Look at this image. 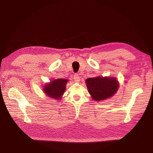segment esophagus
Here are the masks:
<instances>
[{
  "mask_svg": "<svg viewBox=\"0 0 153 153\" xmlns=\"http://www.w3.org/2000/svg\"><path fill=\"white\" fill-rule=\"evenodd\" d=\"M73 78H74V81H75L76 82H77V83H78V82H80V81H81V79H80V77H79V74H74Z\"/></svg>",
  "mask_w": 153,
  "mask_h": 153,
  "instance_id": "1",
  "label": "esophagus"
}]
</instances>
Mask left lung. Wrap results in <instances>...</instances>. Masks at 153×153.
Instances as JSON below:
<instances>
[{
    "mask_svg": "<svg viewBox=\"0 0 153 153\" xmlns=\"http://www.w3.org/2000/svg\"><path fill=\"white\" fill-rule=\"evenodd\" d=\"M88 92L92 99L96 101H102L114 96L119 88L118 80L113 77L97 76L85 80Z\"/></svg>",
    "mask_w": 153,
    "mask_h": 153,
    "instance_id": "8db88e82",
    "label": "left lung"
}]
</instances>
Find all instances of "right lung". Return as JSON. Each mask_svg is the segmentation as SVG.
Returning <instances> with one entry per match:
<instances>
[{
    "label": "right lung",
    "mask_w": 153,
    "mask_h": 153,
    "mask_svg": "<svg viewBox=\"0 0 153 153\" xmlns=\"http://www.w3.org/2000/svg\"><path fill=\"white\" fill-rule=\"evenodd\" d=\"M68 80L66 79H53L50 83L44 85L43 91L48 97L60 100L65 92Z\"/></svg>",
    "instance_id": "add662e5"
}]
</instances>
